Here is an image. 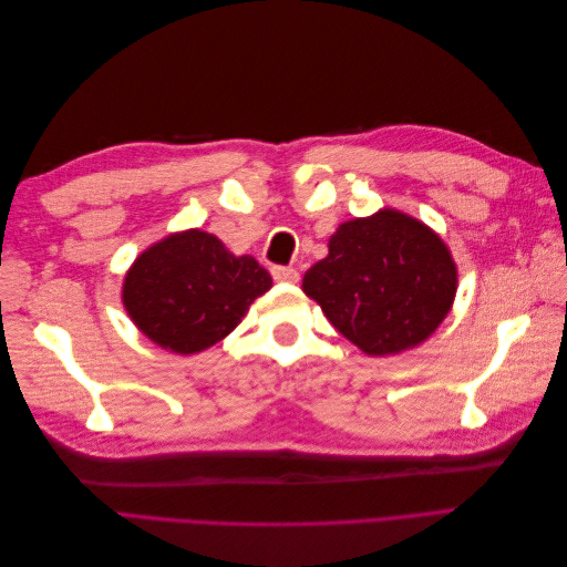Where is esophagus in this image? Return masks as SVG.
I'll list each match as a JSON object with an SVG mask.
<instances>
[{
    "mask_svg": "<svg viewBox=\"0 0 567 567\" xmlns=\"http://www.w3.org/2000/svg\"><path fill=\"white\" fill-rule=\"evenodd\" d=\"M271 277H274V279H277V281H286V284H296V281L300 279V274H298V269H293V267L274 265V267H271Z\"/></svg>",
    "mask_w": 567,
    "mask_h": 567,
    "instance_id": "obj_1",
    "label": "esophagus"
}]
</instances>
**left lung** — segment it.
<instances>
[{
  "label": "left lung",
  "mask_w": 567,
  "mask_h": 567,
  "mask_svg": "<svg viewBox=\"0 0 567 567\" xmlns=\"http://www.w3.org/2000/svg\"><path fill=\"white\" fill-rule=\"evenodd\" d=\"M302 290L367 354L414 348L447 317L456 267L442 238L398 210L340 225Z\"/></svg>",
  "instance_id": "left-lung-1"
}]
</instances>
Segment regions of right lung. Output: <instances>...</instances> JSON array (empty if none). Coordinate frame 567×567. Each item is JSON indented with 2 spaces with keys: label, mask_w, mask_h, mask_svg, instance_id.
<instances>
[{
  "label": "right lung",
  "mask_w": 567,
  "mask_h": 567,
  "mask_svg": "<svg viewBox=\"0 0 567 567\" xmlns=\"http://www.w3.org/2000/svg\"><path fill=\"white\" fill-rule=\"evenodd\" d=\"M269 286V271L255 257H236L213 234L192 229L136 257L123 302L153 342L194 354L231 333Z\"/></svg>",
  "instance_id": "right-lung-1"
}]
</instances>
